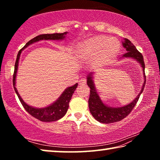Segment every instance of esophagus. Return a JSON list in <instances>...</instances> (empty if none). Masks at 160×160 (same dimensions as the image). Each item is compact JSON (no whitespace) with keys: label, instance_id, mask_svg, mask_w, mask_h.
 <instances>
[{"label":"esophagus","instance_id":"34e87169","mask_svg":"<svg viewBox=\"0 0 160 160\" xmlns=\"http://www.w3.org/2000/svg\"><path fill=\"white\" fill-rule=\"evenodd\" d=\"M86 82V79H85V78H82V79H80L79 81V84L80 85H85Z\"/></svg>","mask_w":160,"mask_h":160}]
</instances>
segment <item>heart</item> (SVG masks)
Masks as SVG:
<instances>
[{
	"instance_id": "obj_1",
	"label": "heart",
	"mask_w": 160,
	"mask_h": 160,
	"mask_svg": "<svg viewBox=\"0 0 160 160\" xmlns=\"http://www.w3.org/2000/svg\"><path fill=\"white\" fill-rule=\"evenodd\" d=\"M120 47V43L115 38L95 36L80 43L77 53L82 61L91 60L94 65H99L112 58Z\"/></svg>"
}]
</instances>
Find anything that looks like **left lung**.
I'll return each mask as SVG.
<instances>
[{
  "mask_svg": "<svg viewBox=\"0 0 160 160\" xmlns=\"http://www.w3.org/2000/svg\"><path fill=\"white\" fill-rule=\"evenodd\" d=\"M123 47L126 48V52L123 54L118 59H123L126 58H133L140 64L142 68L143 77H144V82L142 84L140 92L131 102L123 107H112L105 104L99 96V94L96 90L95 85L94 82V72H91L88 74L87 76V84L90 88V95L89 98L88 104L89 109L91 114L97 121L102 123H112L117 122L122 120L126 116L131 113V110L135 106L137 102L138 101L140 94L144 90L146 78L145 74V63L143 56L140 53L135 46L132 44L128 39H124L122 42Z\"/></svg>",
  "mask_w": 160,
  "mask_h": 160,
  "instance_id": "obj_1",
  "label": "left lung"
}]
</instances>
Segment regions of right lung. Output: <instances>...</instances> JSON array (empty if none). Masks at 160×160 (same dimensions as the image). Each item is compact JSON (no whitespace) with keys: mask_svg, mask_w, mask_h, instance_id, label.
<instances>
[{"mask_svg":"<svg viewBox=\"0 0 160 160\" xmlns=\"http://www.w3.org/2000/svg\"><path fill=\"white\" fill-rule=\"evenodd\" d=\"M68 32H66L64 33H54V34H45L39 35L36 37L33 38L30 41H29L25 44L22 49L20 50L18 52L17 59H16L15 64V70L14 75H13L12 78V83L13 88L15 91L16 94L18 97L19 99L22 104V106L25 108V109L28 112L29 114L33 116V117L39 119V121H43V122H51V121H56L66 115L69 107V102L71 99L72 94L74 93L75 89L77 88L78 84L76 83L74 85L71 87H68L65 90L63 93L61 94V96L56 100L55 102L47 107L43 108H37L32 107L24 102V100L22 99L20 94H19L17 88H16V76H17V72L18 69L19 60L21 55L22 51L25 48L29 47V45L34 44L35 42L42 41V40H63L66 38V35Z\"/></svg>","mask_w":160,"mask_h":160,"instance_id":"obj_1","label":"right lung"}]
</instances>
